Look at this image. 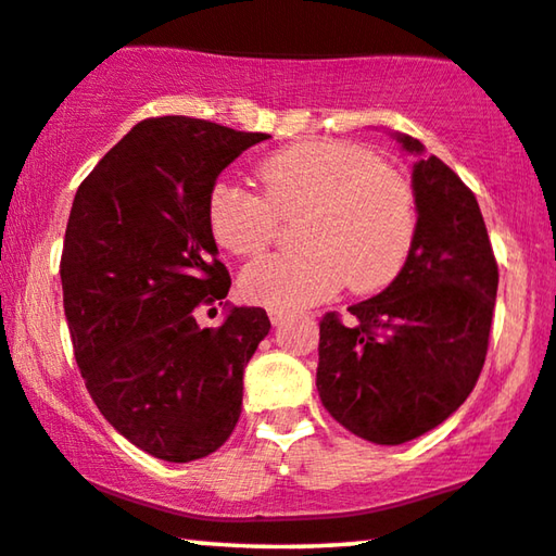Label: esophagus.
Segmentation results:
<instances>
[{
    "mask_svg": "<svg viewBox=\"0 0 556 556\" xmlns=\"http://www.w3.org/2000/svg\"><path fill=\"white\" fill-rule=\"evenodd\" d=\"M292 315V312L289 309H281V307H269V319H271V325H281L285 323V319Z\"/></svg>",
    "mask_w": 556,
    "mask_h": 556,
    "instance_id": "esophagus-1",
    "label": "esophagus"
}]
</instances>
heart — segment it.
Returning <instances> with one entry per match:
<instances>
[{
    "instance_id": "b5f03b06",
    "label": "heart",
    "mask_w": 556,
    "mask_h": 556,
    "mask_svg": "<svg viewBox=\"0 0 556 556\" xmlns=\"http://www.w3.org/2000/svg\"><path fill=\"white\" fill-rule=\"evenodd\" d=\"M262 193L231 181L208 191L211 237L224 252L254 256L296 222L302 252L264 256L241 271L239 287L264 307H307L342 285L367 294L388 287L408 262L418 231L416 191L378 155L348 140H302L256 168Z\"/></svg>"
}]
</instances>
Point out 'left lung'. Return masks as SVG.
<instances>
[{"label": "left lung", "mask_w": 556, "mask_h": 556, "mask_svg": "<svg viewBox=\"0 0 556 556\" xmlns=\"http://www.w3.org/2000/svg\"><path fill=\"white\" fill-rule=\"evenodd\" d=\"M405 151L424 153L410 136ZM418 231L378 296L319 319L317 390L327 413L365 441L397 445L443 424L483 370L498 264L473 191L441 159L413 170Z\"/></svg>", "instance_id": "left-lung-1"}]
</instances>
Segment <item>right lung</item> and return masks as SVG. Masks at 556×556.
Returning <instances> with one entry per match:
<instances>
[{"mask_svg":"<svg viewBox=\"0 0 556 556\" xmlns=\"http://www.w3.org/2000/svg\"><path fill=\"white\" fill-rule=\"evenodd\" d=\"M267 138L146 118L75 193L60 279L77 367L108 424L155 458L208 456L239 424L244 367L271 323L262 307H233L218 330L199 327L197 309L231 287L206 201L218 174Z\"/></svg>","mask_w":556,"mask_h":556,"instance_id":"add662e5","label":"right lung"}]
</instances>
